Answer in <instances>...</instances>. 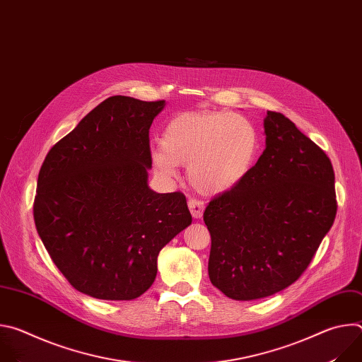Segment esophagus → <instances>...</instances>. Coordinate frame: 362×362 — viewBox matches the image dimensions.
<instances>
[{
	"mask_svg": "<svg viewBox=\"0 0 362 362\" xmlns=\"http://www.w3.org/2000/svg\"><path fill=\"white\" fill-rule=\"evenodd\" d=\"M187 206L190 209V214L193 218H202L203 215V211H204V203L202 200H197V199H189L187 202Z\"/></svg>",
	"mask_w": 362,
	"mask_h": 362,
	"instance_id": "34e87169",
	"label": "esophagus"
}]
</instances>
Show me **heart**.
<instances>
[{
	"label": "heart",
	"mask_w": 362,
	"mask_h": 362,
	"mask_svg": "<svg viewBox=\"0 0 362 362\" xmlns=\"http://www.w3.org/2000/svg\"><path fill=\"white\" fill-rule=\"evenodd\" d=\"M259 132L239 113H182L169 120L162 147L151 151V163L165 179L187 166L189 182L202 193H222L246 177L257 150Z\"/></svg>",
	"instance_id": "1"
}]
</instances>
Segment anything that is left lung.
<instances>
[{
  "mask_svg": "<svg viewBox=\"0 0 362 362\" xmlns=\"http://www.w3.org/2000/svg\"><path fill=\"white\" fill-rule=\"evenodd\" d=\"M264 126L261 158L203 214L212 239L211 282L236 300L292 285L337 215L335 175L325 151L282 113L268 112Z\"/></svg>",
  "mask_w": 362,
  "mask_h": 362,
  "instance_id": "1",
  "label": "left lung"
}]
</instances>
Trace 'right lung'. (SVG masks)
<instances>
[{
    "mask_svg": "<svg viewBox=\"0 0 362 362\" xmlns=\"http://www.w3.org/2000/svg\"><path fill=\"white\" fill-rule=\"evenodd\" d=\"M165 100L113 95L49 148L34 199L37 232L70 285L130 300L158 274V255L192 223L182 192L156 193L148 130Z\"/></svg>",
    "mask_w": 362,
    "mask_h": 362,
    "instance_id": "right-lung-1",
    "label": "right lung"
}]
</instances>
